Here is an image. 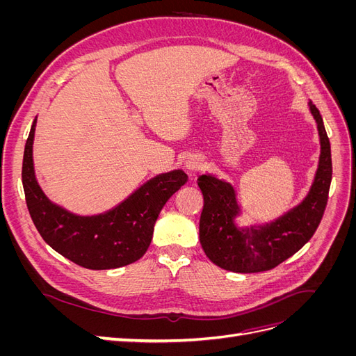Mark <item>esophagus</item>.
<instances>
[{
	"instance_id": "1",
	"label": "esophagus",
	"mask_w": 356,
	"mask_h": 356,
	"mask_svg": "<svg viewBox=\"0 0 356 356\" xmlns=\"http://www.w3.org/2000/svg\"><path fill=\"white\" fill-rule=\"evenodd\" d=\"M184 166L188 172H195V170H199V168L202 166V160L200 157L197 156H190L187 157V160L184 161Z\"/></svg>"
}]
</instances>
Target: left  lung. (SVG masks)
<instances>
[{
    "label": "left lung",
    "mask_w": 356,
    "mask_h": 356,
    "mask_svg": "<svg viewBox=\"0 0 356 356\" xmlns=\"http://www.w3.org/2000/svg\"><path fill=\"white\" fill-rule=\"evenodd\" d=\"M314 115L321 154L318 169L306 197L273 221L241 227L236 218L242 209L230 182L212 174L197 178L203 195L199 222V239L209 260L224 270L234 273L266 272L301 250L324 215L331 184V147L324 122L316 106L309 102Z\"/></svg>",
    "instance_id": "1"
}]
</instances>
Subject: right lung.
Segmentation results:
<instances>
[{"label":"right lung","instance_id":"add662e5","mask_svg":"<svg viewBox=\"0 0 356 356\" xmlns=\"http://www.w3.org/2000/svg\"><path fill=\"white\" fill-rule=\"evenodd\" d=\"M35 126L37 117L25 145L22 184L29 215L41 238L60 255L90 270H108L139 260L152 243L161 208L186 184L184 170L156 175L102 213L77 215L53 203L38 184L32 159Z\"/></svg>","mask_w":356,"mask_h":356}]
</instances>
